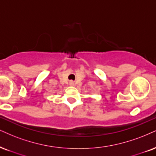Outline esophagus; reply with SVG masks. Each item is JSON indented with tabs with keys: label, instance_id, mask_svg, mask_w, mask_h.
<instances>
[{
	"label": "esophagus",
	"instance_id": "obj_1",
	"mask_svg": "<svg viewBox=\"0 0 156 156\" xmlns=\"http://www.w3.org/2000/svg\"><path fill=\"white\" fill-rule=\"evenodd\" d=\"M69 84H70L71 86H74L75 85V82H73V81H70V82H69Z\"/></svg>",
	"mask_w": 156,
	"mask_h": 156
}]
</instances>
